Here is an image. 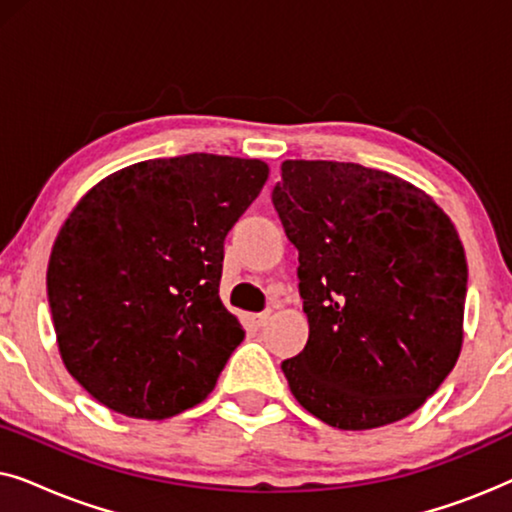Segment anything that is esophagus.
<instances>
[{
	"label": "esophagus",
	"instance_id": "obj_1",
	"mask_svg": "<svg viewBox=\"0 0 512 512\" xmlns=\"http://www.w3.org/2000/svg\"><path fill=\"white\" fill-rule=\"evenodd\" d=\"M270 319H272V310H265V312H261V314H254V317H251V321H254V324H256L258 328L268 324Z\"/></svg>",
	"mask_w": 512,
	"mask_h": 512
}]
</instances>
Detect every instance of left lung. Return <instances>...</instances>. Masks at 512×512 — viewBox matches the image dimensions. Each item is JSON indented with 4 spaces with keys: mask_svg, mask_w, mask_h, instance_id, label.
Segmentation results:
<instances>
[{
    "mask_svg": "<svg viewBox=\"0 0 512 512\" xmlns=\"http://www.w3.org/2000/svg\"><path fill=\"white\" fill-rule=\"evenodd\" d=\"M272 202L293 247L310 338L291 394L345 431L422 408L464 345L466 254L431 195L396 174L284 160Z\"/></svg>",
    "mask_w": 512,
    "mask_h": 512,
    "instance_id": "left-lung-1",
    "label": "left lung"
}]
</instances>
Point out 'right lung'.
<instances>
[{
    "label": "right lung",
    "mask_w": 512,
    "mask_h": 512,
    "mask_svg": "<svg viewBox=\"0 0 512 512\" xmlns=\"http://www.w3.org/2000/svg\"><path fill=\"white\" fill-rule=\"evenodd\" d=\"M268 174L188 153L123 167L76 202L46 284L60 359L97 403L167 419L212 394L244 340L219 298L223 240Z\"/></svg>",
    "instance_id": "right-lung-1"
}]
</instances>
